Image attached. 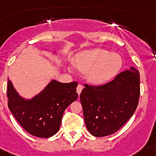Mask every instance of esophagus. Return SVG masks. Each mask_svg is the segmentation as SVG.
<instances>
[{
    "label": "esophagus",
    "instance_id": "1",
    "mask_svg": "<svg viewBox=\"0 0 156 156\" xmlns=\"http://www.w3.org/2000/svg\"><path fill=\"white\" fill-rule=\"evenodd\" d=\"M82 89H83V85H82V84H78V86H77L76 88V91L78 94H80L81 93Z\"/></svg>",
    "mask_w": 156,
    "mask_h": 156
}]
</instances>
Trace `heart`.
<instances>
[{"instance_id":"obj_1","label":"heart","mask_w":156,"mask_h":156,"mask_svg":"<svg viewBox=\"0 0 156 156\" xmlns=\"http://www.w3.org/2000/svg\"><path fill=\"white\" fill-rule=\"evenodd\" d=\"M76 66L87 72V79L94 84H102L112 79L122 67L121 58L106 49H94L77 57Z\"/></svg>"}]
</instances>
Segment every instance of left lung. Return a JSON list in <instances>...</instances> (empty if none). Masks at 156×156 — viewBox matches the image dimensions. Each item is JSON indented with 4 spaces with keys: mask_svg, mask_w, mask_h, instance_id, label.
Masks as SVG:
<instances>
[{
    "mask_svg": "<svg viewBox=\"0 0 156 156\" xmlns=\"http://www.w3.org/2000/svg\"><path fill=\"white\" fill-rule=\"evenodd\" d=\"M139 96L140 74L134 67L106 84H84L80 98L89 133L105 137L118 131L136 111Z\"/></svg>",
    "mask_w": 156,
    "mask_h": 156,
    "instance_id": "left-lung-1",
    "label": "left lung"
}]
</instances>
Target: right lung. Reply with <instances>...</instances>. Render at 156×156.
Here are the masks:
<instances>
[{"label": "right lung", "mask_w": 156, "mask_h": 156, "mask_svg": "<svg viewBox=\"0 0 156 156\" xmlns=\"http://www.w3.org/2000/svg\"><path fill=\"white\" fill-rule=\"evenodd\" d=\"M77 84L76 81L53 80L40 94L31 100H24L9 80L8 107L27 132L35 137L47 138L58 131L65 109L78 98Z\"/></svg>", "instance_id": "obj_1"}]
</instances>
